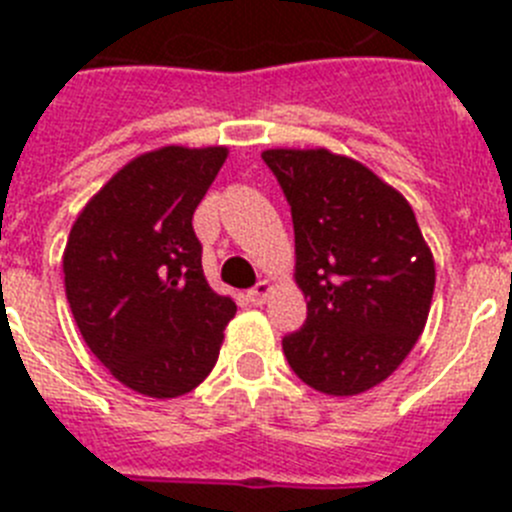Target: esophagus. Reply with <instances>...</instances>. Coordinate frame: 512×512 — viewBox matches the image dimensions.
Instances as JSON below:
<instances>
[{
	"label": "esophagus",
	"mask_w": 512,
	"mask_h": 512,
	"mask_svg": "<svg viewBox=\"0 0 512 512\" xmlns=\"http://www.w3.org/2000/svg\"><path fill=\"white\" fill-rule=\"evenodd\" d=\"M274 292V284L269 282V279H261L259 284L253 289H248V300L253 302V305H264L266 300H269V295Z\"/></svg>",
	"instance_id": "obj_1"
}]
</instances>
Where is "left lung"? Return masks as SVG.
I'll use <instances>...</instances> for the list:
<instances>
[{
	"label": "left lung",
	"instance_id": "8db88e82",
	"mask_svg": "<svg viewBox=\"0 0 512 512\" xmlns=\"http://www.w3.org/2000/svg\"><path fill=\"white\" fill-rule=\"evenodd\" d=\"M292 207L307 320L284 336L292 372L348 397L390 377L423 333L436 264L408 200L328 148L261 153Z\"/></svg>",
	"mask_w": 512,
	"mask_h": 512
}]
</instances>
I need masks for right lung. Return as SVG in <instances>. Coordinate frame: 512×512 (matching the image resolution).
Returning a JSON list of instances; mask_svg holds the SVG:
<instances>
[{
  "label": "right lung",
  "instance_id": "add662e5",
  "mask_svg": "<svg viewBox=\"0 0 512 512\" xmlns=\"http://www.w3.org/2000/svg\"><path fill=\"white\" fill-rule=\"evenodd\" d=\"M225 146H164L122 166L79 212L63 251L71 312L117 382L169 400L215 366L230 297L212 292L192 217Z\"/></svg>",
  "mask_w": 512,
  "mask_h": 512
}]
</instances>
